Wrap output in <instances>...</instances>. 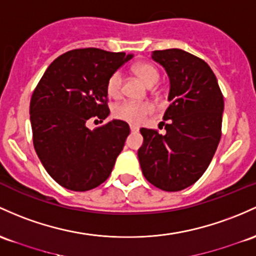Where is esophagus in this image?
<instances>
[{"instance_id": "1", "label": "esophagus", "mask_w": 256, "mask_h": 256, "mask_svg": "<svg viewBox=\"0 0 256 256\" xmlns=\"http://www.w3.org/2000/svg\"><path fill=\"white\" fill-rule=\"evenodd\" d=\"M130 130H131V132H137L140 128H137V126H134V125H130Z\"/></svg>"}]
</instances>
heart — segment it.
Listing matches in <instances>:
<instances>
[{"label":"heart","mask_w":256,"mask_h":256,"mask_svg":"<svg viewBox=\"0 0 256 256\" xmlns=\"http://www.w3.org/2000/svg\"><path fill=\"white\" fill-rule=\"evenodd\" d=\"M134 74L137 75L147 86H154L158 84L160 74L158 69L150 63L137 64L134 68ZM106 94L110 97L116 98L122 94V75L120 72H114L106 81ZM153 113V106L147 102H132V100H124L113 108V115L116 119L130 124H141L146 120L148 115Z\"/></svg>","instance_id":"b5f03b06"}]
</instances>
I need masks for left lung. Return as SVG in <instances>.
<instances>
[{
    "label": "left lung",
    "instance_id": "obj_1",
    "mask_svg": "<svg viewBox=\"0 0 256 256\" xmlns=\"http://www.w3.org/2000/svg\"><path fill=\"white\" fill-rule=\"evenodd\" d=\"M152 58L170 78L166 132L142 128L138 160L146 180L166 192L192 186L209 166L221 138L224 96L212 68L178 48L154 50Z\"/></svg>",
    "mask_w": 256,
    "mask_h": 256
}]
</instances>
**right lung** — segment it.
Here are the masks:
<instances>
[{
  "mask_svg": "<svg viewBox=\"0 0 256 256\" xmlns=\"http://www.w3.org/2000/svg\"><path fill=\"white\" fill-rule=\"evenodd\" d=\"M132 54L78 48L56 58L30 100L36 154L50 176L66 190L85 192L106 181L130 134L128 124L112 122L106 81Z\"/></svg>",
  "mask_w": 256,
  "mask_h": 256,
  "instance_id": "obj_1",
  "label": "right lung"
}]
</instances>
